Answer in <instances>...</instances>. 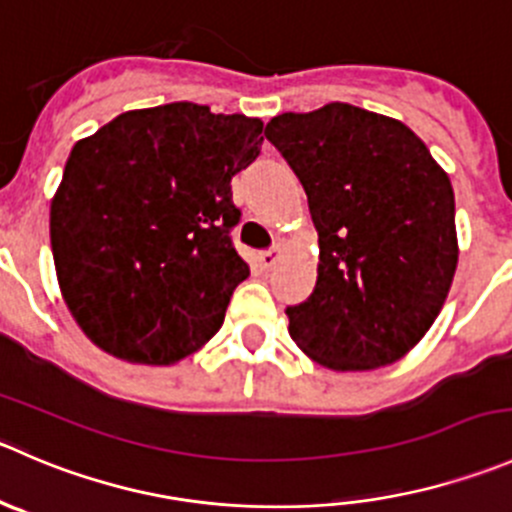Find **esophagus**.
Segmentation results:
<instances>
[{"label":"esophagus","instance_id":"1","mask_svg":"<svg viewBox=\"0 0 512 512\" xmlns=\"http://www.w3.org/2000/svg\"><path fill=\"white\" fill-rule=\"evenodd\" d=\"M280 257H282V247L275 245V247H270V250L260 252V265L265 267V270H270V267L277 265V260H280Z\"/></svg>","mask_w":512,"mask_h":512}]
</instances>
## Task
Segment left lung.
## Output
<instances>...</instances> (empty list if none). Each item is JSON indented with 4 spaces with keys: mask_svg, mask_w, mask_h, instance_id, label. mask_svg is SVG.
Segmentation results:
<instances>
[{
    "mask_svg": "<svg viewBox=\"0 0 512 512\" xmlns=\"http://www.w3.org/2000/svg\"><path fill=\"white\" fill-rule=\"evenodd\" d=\"M265 137L302 182L320 242L312 295L290 337L330 370H375L413 350L458 267L455 195L403 122L332 102L277 114Z\"/></svg>",
    "mask_w": 512,
    "mask_h": 512,
    "instance_id": "8db88e82",
    "label": "left lung"
}]
</instances>
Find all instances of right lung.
<instances>
[{"label":"right lung","instance_id":"1","mask_svg":"<svg viewBox=\"0 0 512 512\" xmlns=\"http://www.w3.org/2000/svg\"><path fill=\"white\" fill-rule=\"evenodd\" d=\"M262 122L205 104L132 109L69 152L49 210L59 290L119 360L172 365L222 327L250 267L232 245V177Z\"/></svg>","mask_w":512,"mask_h":512}]
</instances>
